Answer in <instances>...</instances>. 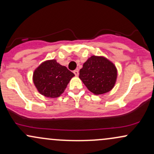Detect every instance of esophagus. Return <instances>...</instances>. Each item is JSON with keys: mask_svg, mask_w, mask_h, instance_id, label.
Instances as JSON below:
<instances>
[{"mask_svg": "<svg viewBox=\"0 0 154 154\" xmlns=\"http://www.w3.org/2000/svg\"><path fill=\"white\" fill-rule=\"evenodd\" d=\"M73 72H74V74H75L76 76H78V75H79V70L78 69H75Z\"/></svg>", "mask_w": 154, "mask_h": 154, "instance_id": "obj_1", "label": "esophagus"}]
</instances>
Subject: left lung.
<instances>
[{
  "mask_svg": "<svg viewBox=\"0 0 154 154\" xmlns=\"http://www.w3.org/2000/svg\"><path fill=\"white\" fill-rule=\"evenodd\" d=\"M117 71L111 61L93 56L84 63L79 77L90 91L95 95L110 91L115 84Z\"/></svg>",
  "mask_w": 154,
  "mask_h": 154,
  "instance_id": "obj_1",
  "label": "left lung"
}]
</instances>
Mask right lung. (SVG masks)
Returning a JSON list of instances; mask_svg holds the SVG:
<instances>
[{
    "instance_id": "right-lung-1",
    "label": "right lung",
    "mask_w": 154,
    "mask_h": 154,
    "mask_svg": "<svg viewBox=\"0 0 154 154\" xmlns=\"http://www.w3.org/2000/svg\"><path fill=\"white\" fill-rule=\"evenodd\" d=\"M75 75L56 60L43 62L35 69L33 82L40 94L57 98L64 91L67 84Z\"/></svg>"
}]
</instances>
